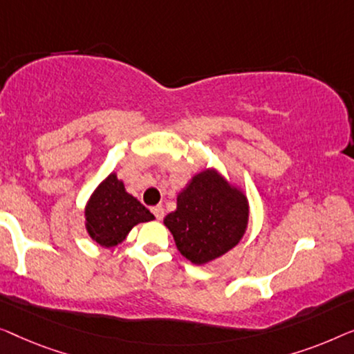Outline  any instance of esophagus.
<instances>
[{
    "instance_id": "1",
    "label": "esophagus",
    "mask_w": 354,
    "mask_h": 354,
    "mask_svg": "<svg viewBox=\"0 0 354 354\" xmlns=\"http://www.w3.org/2000/svg\"><path fill=\"white\" fill-rule=\"evenodd\" d=\"M152 213H153V216L157 218V220H162V218L165 216V208H163L162 205L152 207Z\"/></svg>"
}]
</instances>
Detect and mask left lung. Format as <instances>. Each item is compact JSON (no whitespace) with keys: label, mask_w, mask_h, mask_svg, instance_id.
<instances>
[{"label":"left lung","mask_w":354,"mask_h":354,"mask_svg":"<svg viewBox=\"0 0 354 354\" xmlns=\"http://www.w3.org/2000/svg\"><path fill=\"white\" fill-rule=\"evenodd\" d=\"M248 203L216 171H202L179 192L175 212L165 216L178 250L203 265L236 247L245 232Z\"/></svg>","instance_id":"8db88e82"}]
</instances>
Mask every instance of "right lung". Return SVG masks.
<instances>
[{
    "mask_svg": "<svg viewBox=\"0 0 354 354\" xmlns=\"http://www.w3.org/2000/svg\"><path fill=\"white\" fill-rule=\"evenodd\" d=\"M84 215L89 236L102 247L117 245L138 223L153 220L152 213L125 191L115 173L99 184L89 198Z\"/></svg>",
    "mask_w": 354,
    "mask_h": 354,
    "instance_id": "1",
    "label": "right lung"
}]
</instances>
